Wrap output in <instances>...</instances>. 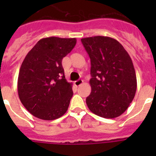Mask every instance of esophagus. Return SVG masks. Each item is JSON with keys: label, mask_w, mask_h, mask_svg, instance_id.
Wrapping results in <instances>:
<instances>
[{"label": "esophagus", "mask_w": 156, "mask_h": 156, "mask_svg": "<svg viewBox=\"0 0 156 156\" xmlns=\"http://www.w3.org/2000/svg\"><path fill=\"white\" fill-rule=\"evenodd\" d=\"M82 83H83V80L79 79V80H77V81H75V82H74V84H75V85L76 86V87H78V86L81 85V84H82Z\"/></svg>", "instance_id": "esophagus-1"}]
</instances>
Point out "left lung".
Segmentation results:
<instances>
[{
	"label": "left lung",
	"mask_w": 156,
	"mask_h": 156,
	"mask_svg": "<svg viewBox=\"0 0 156 156\" xmlns=\"http://www.w3.org/2000/svg\"><path fill=\"white\" fill-rule=\"evenodd\" d=\"M90 59L91 93L86 99L97 115L114 119L123 114L133 101L136 77L131 58L114 38L105 36L81 38Z\"/></svg>",
	"instance_id": "8db88e82"
}]
</instances>
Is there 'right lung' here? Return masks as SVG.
Returning <instances> with one entry per match:
<instances>
[{
  "mask_svg": "<svg viewBox=\"0 0 156 156\" xmlns=\"http://www.w3.org/2000/svg\"><path fill=\"white\" fill-rule=\"evenodd\" d=\"M75 38L41 39L25 57L18 77V94L25 108L46 121L59 119L68 110L73 95L65 78L62 60L76 44Z\"/></svg>",
  "mask_w": 156,
  "mask_h": 156,
  "instance_id": "1",
  "label": "right lung"
}]
</instances>
